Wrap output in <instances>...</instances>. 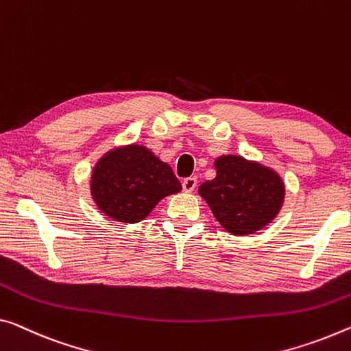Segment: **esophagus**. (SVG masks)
I'll list each match as a JSON object with an SVG mask.
<instances>
[{
    "instance_id": "34e87169",
    "label": "esophagus",
    "mask_w": 351,
    "mask_h": 351,
    "mask_svg": "<svg viewBox=\"0 0 351 351\" xmlns=\"http://www.w3.org/2000/svg\"><path fill=\"white\" fill-rule=\"evenodd\" d=\"M196 185H197V179H196V177H186V179L182 182L183 191H186V193H191V191L194 190V188H196Z\"/></svg>"
}]
</instances>
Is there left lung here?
<instances>
[{
	"mask_svg": "<svg viewBox=\"0 0 351 351\" xmlns=\"http://www.w3.org/2000/svg\"><path fill=\"white\" fill-rule=\"evenodd\" d=\"M199 193L226 230L246 235L276 217L282 206L284 183L265 166L241 157H221L217 177L202 183Z\"/></svg>",
	"mask_w": 351,
	"mask_h": 351,
	"instance_id": "1",
	"label": "left lung"
}]
</instances>
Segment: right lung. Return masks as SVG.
Segmentation results:
<instances>
[{"mask_svg": "<svg viewBox=\"0 0 351 351\" xmlns=\"http://www.w3.org/2000/svg\"><path fill=\"white\" fill-rule=\"evenodd\" d=\"M171 166L141 145L112 150L94 169L90 190L101 212L121 223H138L160 199L180 191Z\"/></svg>", "mask_w": 351, "mask_h": 351, "instance_id": "obj_1", "label": "right lung"}]
</instances>
